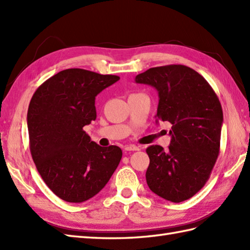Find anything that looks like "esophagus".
Returning a JSON list of instances; mask_svg holds the SVG:
<instances>
[{"label":"esophagus","instance_id":"1","mask_svg":"<svg viewBox=\"0 0 250 250\" xmlns=\"http://www.w3.org/2000/svg\"><path fill=\"white\" fill-rule=\"evenodd\" d=\"M125 150L126 151H136V150H140V147H137L135 145H128L125 147Z\"/></svg>","mask_w":250,"mask_h":250}]
</instances>
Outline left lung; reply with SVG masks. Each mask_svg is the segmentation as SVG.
Wrapping results in <instances>:
<instances>
[{
    "label": "left lung",
    "instance_id": "8db88e82",
    "mask_svg": "<svg viewBox=\"0 0 250 250\" xmlns=\"http://www.w3.org/2000/svg\"><path fill=\"white\" fill-rule=\"evenodd\" d=\"M135 83L157 90V124L172 125L167 151L159 145L146 149L148 187L174 203L188 200L205 185L219 155L224 122L219 99L203 76L186 65L151 67Z\"/></svg>",
    "mask_w": 250,
    "mask_h": 250
}]
</instances>
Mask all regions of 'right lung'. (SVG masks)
Returning <instances> with one entry per match:
<instances>
[{
	"label": "right lung",
	"instance_id": "obj_1",
	"mask_svg": "<svg viewBox=\"0 0 250 250\" xmlns=\"http://www.w3.org/2000/svg\"><path fill=\"white\" fill-rule=\"evenodd\" d=\"M83 68H67L37 88L28 109L30 150L49 189L70 203L93 198L121 160L118 146L101 147L83 126L97 118L95 97L119 81Z\"/></svg>",
	"mask_w": 250,
	"mask_h": 250
}]
</instances>
